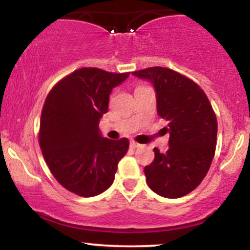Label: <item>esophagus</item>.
Masks as SVG:
<instances>
[{"label": "esophagus", "instance_id": "34e87169", "mask_svg": "<svg viewBox=\"0 0 250 250\" xmlns=\"http://www.w3.org/2000/svg\"><path fill=\"white\" fill-rule=\"evenodd\" d=\"M129 145H130V147L134 148V149L141 147V145H140V143H137L136 141H133V140H130V141H129Z\"/></svg>", "mask_w": 250, "mask_h": 250}]
</instances>
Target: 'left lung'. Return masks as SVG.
<instances>
[{"mask_svg": "<svg viewBox=\"0 0 250 250\" xmlns=\"http://www.w3.org/2000/svg\"><path fill=\"white\" fill-rule=\"evenodd\" d=\"M154 83L157 113L168 121L169 149L154 148L145 167L149 188L168 199L193 191L202 182L215 155L217 120L203 89L189 77L165 67L133 71Z\"/></svg>", "mask_w": 250, "mask_h": 250, "instance_id": "obj_1", "label": "left lung"}]
</instances>
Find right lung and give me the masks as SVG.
<instances>
[{
    "mask_svg": "<svg viewBox=\"0 0 250 250\" xmlns=\"http://www.w3.org/2000/svg\"><path fill=\"white\" fill-rule=\"evenodd\" d=\"M130 73L80 68L51 88L43 104L39 142L57 182L71 193L91 197L115 179L129 147L125 137H102L99 122L108 111L109 95Z\"/></svg>",
    "mask_w": 250,
    "mask_h": 250,
    "instance_id": "right-lung-1",
    "label": "right lung"
}]
</instances>
